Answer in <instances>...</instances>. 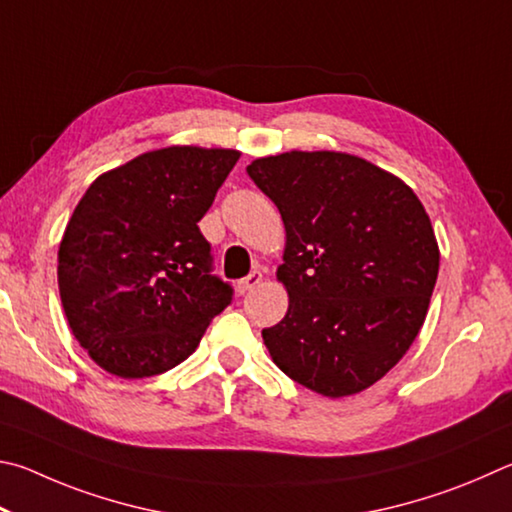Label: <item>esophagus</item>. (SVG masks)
<instances>
[{"mask_svg": "<svg viewBox=\"0 0 512 512\" xmlns=\"http://www.w3.org/2000/svg\"><path fill=\"white\" fill-rule=\"evenodd\" d=\"M261 281H263V272H261V270L251 272L249 276H245V279H240V281L236 283V292L245 294V292H249V290L258 288V285H261Z\"/></svg>", "mask_w": 512, "mask_h": 512, "instance_id": "34e87169", "label": "esophagus"}]
</instances>
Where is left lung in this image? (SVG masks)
<instances>
[{
  "instance_id": "8db88e82",
  "label": "left lung",
  "mask_w": 512,
  "mask_h": 512,
  "mask_svg": "<svg viewBox=\"0 0 512 512\" xmlns=\"http://www.w3.org/2000/svg\"><path fill=\"white\" fill-rule=\"evenodd\" d=\"M285 227L276 270L290 306L263 330L274 364L326 398L384 378L425 324L441 251L416 193L357 155L290 150L254 159Z\"/></svg>"
}]
</instances>
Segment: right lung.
Segmentation results:
<instances>
[{"label": "right lung", "instance_id": "1", "mask_svg": "<svg viewBox=\"0 0 512 512\" xmlns=\"http://www.w3.org/2000/svg\"><path fill=\"white\" fill-rule=\"evenodd\" d=\"M238 159L229 148L150 150L80 197L60 240L58 288L71 333L107 373L175 369L231 303L197 222Z\"/></svg>", "mask_w": 512, "mask_h": 512}]
</instances>
